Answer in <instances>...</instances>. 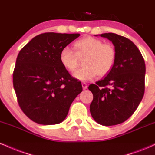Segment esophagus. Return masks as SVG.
Here are the masks:
<instances>
[{"label": "esophagus", "instance_id": "esophagus-1", "mask_svg": "<svg viewBox=\"0 0 155 155\" xmlns=\"http://www.w3.org/2000/svg\"><path fill=\"white\" fill-rule=\"evenodd\" d=\"M82 84V87H83L84 89H87V87H88V86H87V84L84 83V82H83L82 84Z\"/></svg>", "mask_w": 155, "mask_h": 155}]
</instances>
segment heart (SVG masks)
<instances>
[{"mask_svg": "<svg viewBox=\"0 0 155 155\" xmlns=\"http://www.w3.org/2000/svg\"><path fill=\"white\" fill-rule=\"evenodd\" d=\"M74 48L78 54H86L83 61L84 65L74 73L73 76L81 81H89L97 75L105 76L110 71L115 62L116 52L113 46L104 44L100 39L87 36L74 42ZM59 59L62 66L68 71H74L77 67L76 54L69 47L61 50Z\"/></svg>", "mask_w": 155, "mask_h": 155, "instance_id": "heart-1", "label": "heart"}]
</instances>
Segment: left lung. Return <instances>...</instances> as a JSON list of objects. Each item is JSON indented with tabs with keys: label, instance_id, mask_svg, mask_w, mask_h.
<instances>
[{
	"label": "left lung",
	"instance_id": "obj_1",
	"mask_svg": "<svg viewBox=\"0 0 155 155\" xmlns=\"http://www.w3.org/2000/svg\"><path fill=\"white\" fill-rule=\"evenodd\" d=\"M100 35L111 41L116 58L104 79L89 86L93 94L89 110L99 124L114 126L129 118L142 100L146 67L139 50L128 38L114 33Z\"/></svg>",
	"mask_w": 155,
	"mask_h": 155
}]
</instances>
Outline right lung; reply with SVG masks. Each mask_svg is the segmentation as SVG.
Segmentation results:
<instances>
[{"mask_svg":"<svg viewBox=\"0 0 155 155\" xmlns=\"http://www.w3.org/2000/svg\"><path fill=\"white\" fill-rule=\"evenodd\" d=\"M79 34L46 32L31 39L20 50L13 84L20 107L39 124L54 125L65 120L70 106L82 92L59 59L61 50Z\"/></svg>","mask_w":155,"mask_h":155,"instance_id":"add662e5","label":"right lung"}]
</instances>
